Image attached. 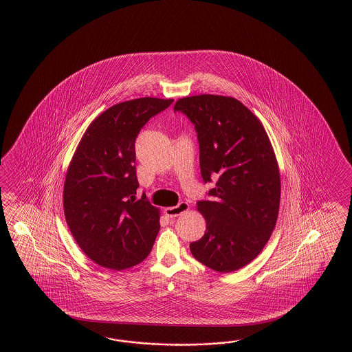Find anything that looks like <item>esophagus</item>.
Listing matches in <instances>:
<instances>
[{"label": "esophagus", "instance_id": "34e87169", "mask_svg": "<svg viewBox=\"0 0 352 352\" xmlns=\"http://www.w3.org/2000/svg\"><path fill=\"white\" fill-rule=\"evenodd\" d=\"M188 209H190L188 204L182 201V203L178 204L177 206L166 208V209H165V214H166L168 217H170V218H174V217H178V215H181L182 213L187 212Z\"/></svg>", "mask_w": 352, "mask_h": 352}]
</instances>
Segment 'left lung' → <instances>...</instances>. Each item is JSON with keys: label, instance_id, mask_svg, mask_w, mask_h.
<instances>
[{"label": "left lung", "instance_id": "8db88e82", "mask_svg": "<svg viewBox=\"0 0 352 352\" xmlns=\"http://www.w3.org/2000/svg\"><path fill=\"white\" fill-rule=\"evenodd\" d=\"M174 112L195 126L208 200L197 203L206 231L191 243L192 256L218 272L246 266L266 245L280 205V174L266 130L234 98L187 96Z\"/></svg>", "mask_w": 352, "mask_h": 352}]
</instances>
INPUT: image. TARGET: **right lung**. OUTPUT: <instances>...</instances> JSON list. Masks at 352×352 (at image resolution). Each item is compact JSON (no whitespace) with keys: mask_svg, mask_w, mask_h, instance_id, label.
Returning a JSON list of instances; mask_svg holds the SVG:
<instances>
[{"mask_svg":"<svg viewBox=\"0 0 352 352\" xmlns=\"http://www.w3.org/2000/svg\"><path fill=\"white\" fill-rule=\"evenodd\" d=\"M173 99L139 98L108 108L86 130L67 171L65 221L96 265L121 271L148 256L160 230L159 209L137 197L135 139Z\"/></svg>","mask_w":352,"mask_h":352,"instance_id":"add662e5","label":"right lung"}]
</instances>
